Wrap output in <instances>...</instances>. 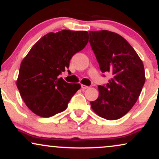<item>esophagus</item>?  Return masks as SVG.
Instances as JSON below:
<instances>
[{
  "label": "esophagus",
  "mask_w": 159,
  "mask_h": 159,
  "mask_svg": "<svg viewBox=\"0 0 159 159\" xmlns=\"http://www.w3.org/2000/svg\"><path fill=\"white\" fill-rule=\"evenodd\" d=\"M87 88H89L88 86L84 85V84H81V89H82V90H86V89H87Z\"/></svg>",
  "instance_id": "obj_1"
}]
</instances>
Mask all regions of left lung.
Listing matches in <instances>:
<instances>
[{
  "instance_id": "obj_1",
  "label": "left lung",
  "mask_w": 159,
  "mask_h": 159,
  "mask_svg": "<svg viewBox=\"0 0 159 159\" xmlns=\"http://www.w3.org/2000/svg\"><path fill=\"white\" fill-rule=\"evenodd\" d=\"M90 43L102 72L110 73L106 86H98L91 108L101 117L118 120L132 109L145 83L143 63L123 36L109 30L89 31Z\"/></svg>"
}]
</instances>
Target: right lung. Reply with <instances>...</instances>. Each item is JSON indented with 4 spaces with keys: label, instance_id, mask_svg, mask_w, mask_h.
I'll return each instance as SVG.
<instances>
[{
    "label": "right lung",
    "instance_id": "1",
    "mask_svg": "<svg viewBox=\"0 0 159 159\" xmlns=\"http://www.w3.org/2000/svg\"><path fill=\"white\" fill-rule=\"evenodd\" d=\"M87 31L63 30L43 36L21 61L16 85L27 107L33 113L50 117L65 111L81 88L67 83L60 74L69 66L75 54L89 41Z\"/></svg>",
    "mask_w": 159,
    "mask_h": 159
}]
</instances>
